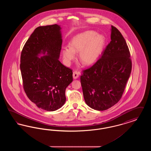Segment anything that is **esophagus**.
Wrapping results in <instances>:
<instances>
[{
  "instance_id": "34e87169",
  "label": "esophagus",
  "mask_w": 151,
  "mask_h": 151,
  "mask_svg": "<svg viewBox=\"0 0 151 151\" xmlns=\"http://www.w3.org/2000/svg\"><path fill=\"white\" fill-rule=\"evenodd\" d=\"M80 72L78 71H74L73 72V78L74 79H78L79 78Z\"/></svg>"
}]
</instances>
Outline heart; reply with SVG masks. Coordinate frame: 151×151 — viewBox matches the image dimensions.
Wrapping results in <instances>:
<instances>
[{"label":"heart","instance_id":"obj_1","mask_svg":"<svg viewBox=\"0 0 151 151\" xmlns=\"http://www.w3.org/2000/svg\"><path fill=\"white\" fill-rule=\"evenodd\" d=\"M105 44L104 36L93 31H86L72 38L70 46H65L62 49V55L67 63L76 58L79 53L80 62L85 65H91L100 57Z\"/></svg>","mask_w":151,"mask_h":151}]
</instances>
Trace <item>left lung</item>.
Masks as SVG:
<instances>
[{
  "label": "left lung",
  "mask_w": 151,
  "mask_h": 151,
  "mask_svg": "<svg viewBox=\"0 0 151 151\" xmlns=\"http://www.w3.org/2000/svg\"><path fill=\"white\" fill-rule=\"evenodd\" d=\"M110 37L101 58L80 78L86 105L99 111L108 109L119 101L131 72L129 47L113 26Z\"/></svg>",
  "instance_id": "left-lung-1"
}]
</instances>
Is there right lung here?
I'll return each instance as SVG.
<instances>
[{
    "mask_svg": "<svg viewBox=\"0 0 151 151\" xmlns=\"http://www.w3.org/2000/svg\"><path fill=\"white\" fill-rule=\"evenodd\" d=\"M61 29L57 24L37 28L25 44L20 58L27 96L37 107L50 111L65 104V89L73 80L72 70L59 60Z\"/></svg>",
    "mask_w": 151,
    "mask_h": 151,
    "instance_id": "obj_1",
    "label": "right lung"
}]
</instances>
